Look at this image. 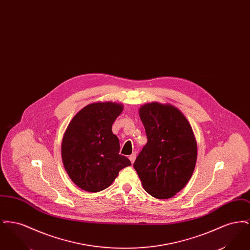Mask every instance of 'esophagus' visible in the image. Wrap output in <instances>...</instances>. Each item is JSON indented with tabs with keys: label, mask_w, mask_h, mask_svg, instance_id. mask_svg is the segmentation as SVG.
<instances>
[{
	"label": "esophagus",
	"mask_w": 250,
	"mask_h": 250,
	"mask_svg": "<svg viewBox=\"0 0 250 250\" xmlns=\"http://www.w3.org/2000/svg\"><path fill=\"white\" fill-rule=\"evenodd\" d=\"M135 159H136V154H135V153H134V154H132L131 155H129V160H130L131 163H132V164L135 162Z\"/></svg>",
	"instance_id": "34e87169"
}]
</instances>
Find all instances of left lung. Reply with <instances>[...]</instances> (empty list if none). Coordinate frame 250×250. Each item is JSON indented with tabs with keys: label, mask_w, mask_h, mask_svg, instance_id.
<instances>
[{
	"label": "left lung",
	"mask_w": 250,
	"mask_h": 250,
	"mask_svg": "<svg viewBox=\"0 0 250 250\" xmlns=\"http://www.w3.org/2000/svg\"><path fill=\"white\" fill-rule=\"evenodd\" d=\"M148 142L134 163L143 188L156 199L182 190L197 162V142L190 124L177 107L158 102L140 107Z\"/></svg>",
	"instance_id": "8db88e82"
}]
</instances>
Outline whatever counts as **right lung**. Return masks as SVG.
I'll list each match as a JSON object with an SVG mask.
<instances>
[{
    "label": "right lung",
    "instance_id": "obj_1",
    "mask_svg": "<svg viewBox=\"0 0 250 250\" xmlns=\"http://www.w3.org/2000/svg\"><path fill=\"white\" fill-rule=\"evenodd\" d=\"M123 109V104L111 101L89 104L73 117L63 134L62 164L83 190L107 188L122 168L131 165L127 157L120 155L119 140L111 130Z\"/></svg>",
    "mask_w": 250,
    "mask_h": 250
}]
</instances>
